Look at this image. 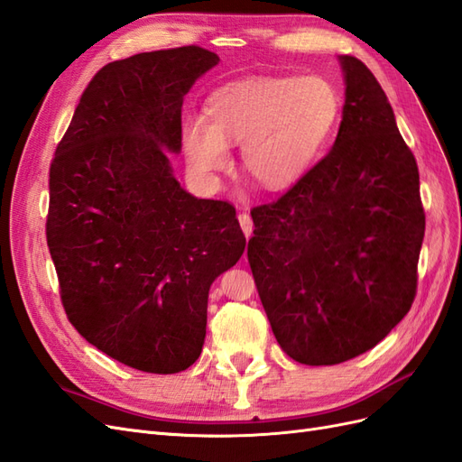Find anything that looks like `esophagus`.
I'll list each match as a JSON object with an SVG mask.
<instances>
[{
	"label": "esophagus",
	"instance_id": "34e87169",
	"mask_svg": "<svg viewBox=\"0 0 462 462\" xmlns=\"http://www.w3.org/2000/svg\"><path fill=\"white\" fill-rule=\"evenodd\" d=\"M239 223H241V227H243V233L246 235V236H250L253 235V219H250V216L246 214V212H241L239 214Z\"/></svg>",
	"mask_w": 462,
	"mask_h": 462
}]
</instances>
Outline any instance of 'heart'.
<instances>
[{"label": "heart", "mask_w": 462, "mask_h": 462, "mask_svg": "<svg viewBox=\"0 0 462 462\" xmlns=\"http://www.w3.org/2000/svg\"><path fill=\"white\" fill-rule=\"evenodd\" d=\"M341 100L329 80L309 77H250L217 88L206 119L183 123L190 173L214 183L241 143L243 170L265 190H283L310 170L339 119Z\"/></svg>", "instance_id": "obj_1"}]
</instances>
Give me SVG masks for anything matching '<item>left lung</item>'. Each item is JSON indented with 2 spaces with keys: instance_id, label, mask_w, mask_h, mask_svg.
<instances>
[{
  "instance_id": "left-lung-1",
  "label": "left lung",
  "mask_w": 462,
  "mask_h": 462,
  "mask_svg": "<svg viewBox=\"0 0 462 462\" xmlns=\"http://www.w3.org/2000/svg\"><path fill=\"white\" fill-rule=\"evenodd\" d=\"M345 106L328 156L253 208L248 262L272 331L300 365L370 351L411 310L426 216L420 177L370 69L339 55Z\"/></svg>"
}]
</instances>
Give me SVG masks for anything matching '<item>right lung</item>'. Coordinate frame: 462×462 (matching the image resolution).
Segmentation results:
<instances>
[{"mask_svg": "<svg viewBox=\"0 0 462 462\" xmlns=\"http://www.w3.org/2000/svg\"><path fill=\"white\" fill-rule=\"evenodd\" d=\"M219 63L199 46L102 67L50 167L48 248L75 329L131 368L177 374L202 353L208 292L246 239L235 208L173 175L183 97Z\"/></svg>", "mask_w": 462, "mask_h": 462, "instance_id": "right-lung-1", "label": "right lung"}]
</instances>
